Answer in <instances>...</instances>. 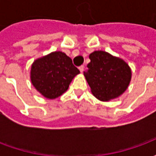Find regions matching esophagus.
<instances>
[{
    "label": "esophagus",
    "instance_id": "obj_1",
    "mask_svg": "<svg viewBox=\"0 0 156 156\" xmlns=\"http://www.w3.org/2000/svg\"><path fill=\"white\" fill-rule=\"evenodd\" d=\"M79 70H80V72H81V73H83V68H84V66H83V65H81V66H80V67H79Z\"/></svg>",
    "mask_w": 156,
    "mask_h": 156
}]
</instances>
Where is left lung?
Masks as SVG:
<instances>
[{
	"label": "left lung",
	"instance_id": "left-lung-1",
	"mask_svg": "<svg viewBox=\"0 0 156 156\" xmlns=\"http://www.w3.org/2000/svg\"><path fill=\"white\" fill-rule=\"evenodd\" d=\"M89 58L91 62L83 73L96 98L108 101L126 90L131 79V70L125 62L103 51L92 52Z\"/></svg>",
	"mask_w": 156,
	"mask_h": 156
}]
</instances>
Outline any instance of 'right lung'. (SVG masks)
I'll return each instance as SVG.
<instances>
[{"mask_svg": "<svg viewBox=\"0 0 156 156\" xmlns=\"http://www.w3.org/2000/svg\"><path fill=\"white\" fill-rule=\"evenodd\" d=\"M79 73L64 52L55 51L33 62L31 80L44 97L53 99L68 90L72 79Z\"/></svg>", "mask_w": 156, "mask_h": 156, "instance_id": "add662e5", "label": "right lung"}]
</instances>
